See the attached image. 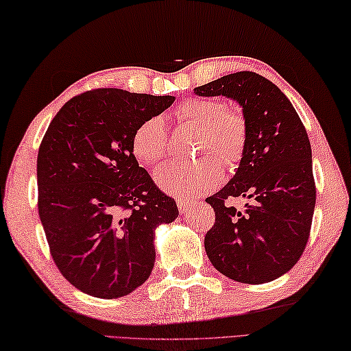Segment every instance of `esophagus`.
<instances>
[{"label":"esophagus","instance_id":"34e87169","mask_svg":"<svg viewBox=\"0 0 351 351\" xmlns=\"http://www.w3.org/2000/svg\"><path fill=\"white\" fill-rule=\"evenodd\" d=\"M197 204H198V203H195V202H184V199H178V202H177L178 212H180L182 215H184V213L191 212Z\"/></svg>","mask_w":351,"mask_h":351}]
</instances>
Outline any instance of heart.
Instances as JSON below:
<instances>
[{"label": "heart", "instance_id": "1", "mask_svg": "<svg viewBox=\"0 0 351 351\" xmlns=\"http://www.w3.org/2000/svg\"><path fill=\"white\" fill-rule=\"evenodd\" d=\"M177 119L199 128L198 154H210L192 162H174L157 168L156 184L169 195L188 199L215 189L223 178V167L238 165L245 152L247 123L238 109H227L213 98L184 99L174 109ZM168 152V134L160 117H152L134 128L132 153L141 165L152 167Z\"/></svg>", "mask_w": 351, "mask_h": 351}]
</instances>
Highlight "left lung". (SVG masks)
I'll return each instance as SVG.
<instances>
[{
	"mask_svg": "<svg viewBox=\"0 0 351 351\" xmlns=\"http://www.w3.org/2000/svg\"><path fill=\"white\" fill-rule=\"evenodd\" d=\"M199 97L230 98L247 123L245 152L234 176L206 199L215 224L206 233L207 257L234 282H273L295 265L315 209L312 149L294 106L273 82L241 71L194 89ZM249 199L244 213L226 202Z\"/></svg>",
	"mask_w": 351,
	"mask_h": 351,
	"instance_id": "left-lung-1",
	"label": "left lung"
}]
</instances>
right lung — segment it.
<instances>
[{"mask_svg":"<svg viewBox=\"0 0 351 351\" xmlns=\"http://www.w3.org/2000/svg\"><path fill=\"white\" fill-rule=\"evenodd\" d=\"M176 97L97 89L57 112L38 153L39 217L62 276L98 298L128 295L149 277L154 236L178 217L132 153L142 121Z\"/></svg>","mask_w":351,"mask_h":351,"instance_id":"obj_1","label":"right lung"}]
</instances>
